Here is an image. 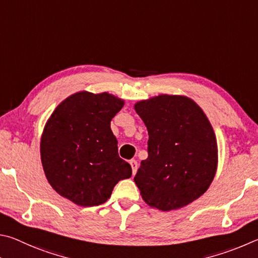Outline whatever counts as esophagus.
I'll use <instances>...</instances> for the list:
<instances>
[{"label": "esophagus", "mask_w": 258, "mask_h": 258, "mask_svg": "<svg viewBox=\"0 0 258 258\" xmlns=\"http://www.w3.org/2000/svg\"><path fill=\"white\" fill-rule=\"evenodd\" d=\"M129 164L132 165L133 174H136V172H137V169H138V163H137V161H135V160H130V161H129Z\"/></svg>", "instance_id": "obj_1"}]
</instances>
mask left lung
<instances>
[{
	"label": "left lung",
	"instance_id": "8db88e82",
	"mask_svg": "<svg viewBox=\"0 0 258 258\" xmlns=\"http://www.w3.org/2000/svg\"><path fill=\"white\" fill-rule=\"evenodd\" d=\"M135 110L148 132V157L134 178L143 200L164 212L190 204L209 189L218 166L205 113L180 95H159L136 103Z\"/></svg>",
	"mask_w": 258,
	"mask_h": 258
}]
</instances>
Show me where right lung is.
I'll return each mask as SVG.
<instances>
[{"label":"right lung","mask_w":258,"mask_h":258,"mask_svg":"<svg viewBox=\"0 0 258 258\" xmlns=\"http://www.w3.org/2000/svg\"><path fill=\"white\" fill-rule=\"evenodd\" d=\"M123 104L108 93L79 92L54 110L40 139V159L58 195L79 206H97L111 197L120 180L132 177L111 130V120Z\"/></svg>","instance_id":"add662e5"}]
</instances>
